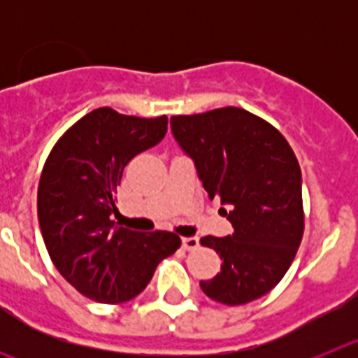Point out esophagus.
<instances>
[{"label":"esophagus","mask_w":358,"mask_h":358,"mask_svg":"<svg viewBox=\"0 0 358 358\" xmlns=\"http://www.w3.org/2000/svg\"><path fill=\"white\" fill-rule=\"evenodd\" d=\"M182 248H185L186 251H194V249L199 248V238L197 236H185V238H182Z\"/></svg>","instance_id":"obj_1"}]
</instances>
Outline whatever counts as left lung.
I'll return each mask as SVG.
<instances>
[{"instance_id": "obj_1", "label": "left lung", "mask_w": 358, "mask_h": 358, "mask_svg": "<svg viewBox=\"0 0 358 358\" xmlns=\"http://www.w3.org/2000/svg\"><path fill=\"white\" fill-rule=\"evenodd\" d=\"M170 125L208 197L220 201L235 229L201 238L222 260L217 276L201 281L202 292L229 306L255 301L285 276L303 238L296 154L278 129L240 107L172 116Z\"/></svg>"}]
</instances>
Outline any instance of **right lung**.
Masks as SVG:
<instances>
[{
  "label": "right lung",
  "mask_w": 358,
  "mask_h": 358,
  "mask_svg": "<svg viewBox=\"0 0 358 358\" xmlns=\"http://www.w3.org/2000/svg\"><path fill=\"white\" fill-rule=\"evenodd\" d=\"M169 118H138L100 107L69 127L50 152L37 189L41 233L57 271L82 296L123 303L143 292L157 264L181 248L170 231L116 226L123 169L159 143Z\"/></svg>",
  "instance_id": "right-lung-1"
}]
</instances>
